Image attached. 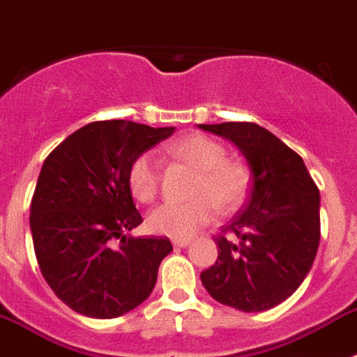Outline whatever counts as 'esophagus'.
Here are the masks:
<instances>
[{
	"instance_id": "1",
	"label": "esophagus",
	"mask_w": 357,
	"mask_h": 357,
	"mask_svg": "<svg viewBox=\"0 0 357 357\" xmlns=\"http://www.w3.org/2000/svg\"><path fill=\"white\" fill-rule=\"evenodd\" d=\"M174 245H176V247H188V245H190V239H176Z\"/></svg>"
}]
</instances>
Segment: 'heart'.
<instances>
[{
    "label": "heart",
    "instance_id": "1",
    "mask_svg": "<svg viewBox=\"0 0 357 357\" xmlns=\"http://www.w3.org/2000/svg\"><path fill=\"white\" fill-rule=\"evenodd\" d=\"M172 158L197 170L192 199L163 203L149 214V229L170 238H188L214 220L220 211H234L247 197L250 169L243 160L227 158V149L214 137L190 134L167 146ZM160 163L154 152H143L128 169V187L137 202H154L160 190Z\"/></svg>",
    "mask_w": 357,
    "mask_h": 357
}]
</instances>
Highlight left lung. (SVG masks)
Returning <instances> with one entry per match:
<instances>
[{
  "label": "left lung",
  "instance_id": "obj_1",
  "mask_svg": "<svg viewBox=\"0 0 357 357\" xmlns=\"http://www.w3.org/2000/svg\"><path fill=\"white\" fill-rule=\"evenodd\" d=\"M243 152L252 185L243 211L215 236L218 259L202 272L206 292L243 312L294 294L319 247V190L298 152L256 123L199 125Z\"/></svg>",
  "mask_w": 357,
  "mask_h": 357
}]
</instances>
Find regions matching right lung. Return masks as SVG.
<instances>
[{"instance_id": "1", "label": "right lung", "mask_w": 357, "mask_h": 357, "mask_svg": "<svg viewBox=\"0 0 357 357\" xmlns=\"http://www.w3.org/2000/svg\"><path fill=\"white\" fill-rule=\"evenodd\" d=\"M172 132L125 119L92 121L47 155L31 202L32 241L45 281L72 310L110 319L151 296L172 245L128 236L143 221L128 169Z\"/></svg>"}]
</instances>
